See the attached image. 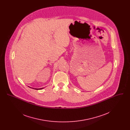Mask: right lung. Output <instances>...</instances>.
Returning <instances> with one entry per match:
<instances>
[{"label":"right lung","mask_w":130,"mask_h":130,"mask_svg":"<svg viewBox=\"0 0 130 130\" xmlns=\"http://www.w3.org/2000/svg\"><path fill=\"white\" fill-rule=\"evenodd\" d=\"M31 88V87H30ZM44 88H39V89H37V88H32V89H35V90H41V89H43Z\"/></svg>","instance_id":"right-lung-1"}]
</instances>
